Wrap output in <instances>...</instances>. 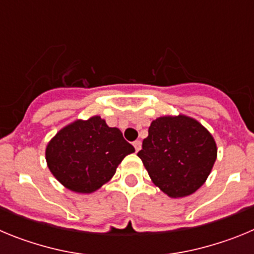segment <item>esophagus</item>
<instances>
[{
	"instance_id": "esophagus-1",
	"label": "esophagus",
	"mask_w": 254,
	"mask_h": 254,
	"mask_svg": "<svg viewBox=\"0 0 254 254\" xmlns=\"http://www.w3.org/2000/svg\"><path fill=\"white\" fill-rule=\"evenodd\" d=\"M141 146H142V143H141L140 140L134 141V142H133V147H134V150H136V151H140Z\"/></svg>"
}]
</instances>
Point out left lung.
I'll return each mask as SVG.
<instances>
[{
  "mask_svg": "<svg viewBox=\"0 0 254 254\" xmlns=\"http://www.w3.org/2000/svg\"><path fill=\"white\" fill-rule=\"evenodd\" d=\"M152 183L172 198L190 196L210 176L217 156L212 134L188 116L152 121L137 152Z\"/></svg>",
  "mask_w": 254,
  "mask_h": 254,
  "instance_id": "obj_1",
  "label": "left lung"
}]
</instances>
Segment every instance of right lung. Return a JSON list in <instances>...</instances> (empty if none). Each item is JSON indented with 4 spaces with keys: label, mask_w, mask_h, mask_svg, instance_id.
I'll use <instances>...</instances> for the list:
<instances>
[{
    "label": "right lung",
    "mask_w": 254,
    "mask_h": 254,
    "mask_svg": "<svg viewBox=\"0 0 254 254\" xmlns=\"http://www.w3.org/2000/svg\"><path fill=\"white\" fill-rule=\"evenodd\" d=\"M133 151L120 129L94 116L60 129L47 145L46 160L67 190L93 193L111 181L121 161Z\"/></svg>",
    "instance_id": "1"
}]
</instances>
